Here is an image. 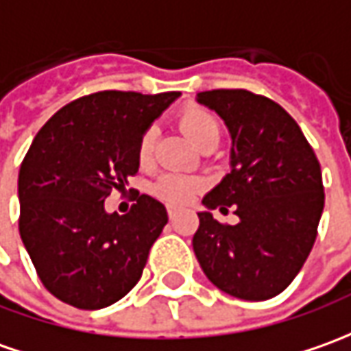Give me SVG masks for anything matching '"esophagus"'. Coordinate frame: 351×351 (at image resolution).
Returning a JSON list of instances; mask_svg holds the SVG:
<instances>
[{
	"label": "esophagus",
	"mask_w": 351,
	"mask_h": 351,
	"mask_svg": "<svg viewBox=\"0 0 351 351\" xmlns=\"http://www.w3.org/2000/svg\"><path fill=\"white\" fill-rule=\"evenodd\" d=\"M167 213H169V219H171V221H173V219H175L176 215H178V209H176V207H169V209H167Z\"/></svg>",
	"instance_id": "esophagus-1"
}]
</instances>
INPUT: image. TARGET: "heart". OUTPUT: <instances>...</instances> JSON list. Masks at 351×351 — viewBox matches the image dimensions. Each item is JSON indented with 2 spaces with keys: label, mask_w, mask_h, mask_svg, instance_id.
Here are the masks:
<instances>
[{
  "label": "heart",
  "mask_w": 351,
  "mask_h": 351,
  "mask_svg": "<svg viewBox=\"0 0 351 351\" xmlns=\"http://www.w3.org/2000/svg\"><path fill=\"white\" fill-rule=\"evenodd\" d=\"M178 125L195 145H199L204 140L211 138V136L221 134V126L215 117L211 115L207 109L199 106H190L180 111L178 115ZM157 132L154 126L145 128V132L140 138L138 144V159L142 163H149L154 157V147H156ZM204 182L194 176L178 175V173H167L163 175L156 184H154V192L159 195L161 199H165L169 204H186L195 192L202 190Z\"/></svg>",
  "instance_id": "b5f03b06"
}]
</instances>
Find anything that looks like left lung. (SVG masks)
Returning a JSON list of instances; mask_svg holds the SVG:
<instances>
[{"label": "left lung", "instance_id": "1", "mask_svg": "<svg viewBox=\"0 0 351 351\" xmlns=\"http://www.w3.org/2000/svg\"><path fill=\"white\" fill-rule=\"evenodd\" d=\"M197 104L213 109L232 138L230 173L204 197L194 254L226 294L263 302L280 294L306 263L325 207L321 165L302 128L282 107L247 90H209ZM235 206L238 226L210 209Z\"/></svg>", "mask_w": 351, "mask_h": 351}]
</instances>
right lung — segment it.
<instances>
[{
	"mask_svg": "<svg viewBox=\"0 0 351 351\" xmlns=\"http://www.w3.org/2000/svg\"><path fill=\"white\" fill-rule=\"evenodd\" d=\"M178 95L95 92L61 107L36 134L19 171V232L57 300L101 309L140 280L169 221L165 206L142 194L119 215L104 202L138 173L140 138Z\"/></svg>",
	"mask_w": 351,
	"mask_h": 351,
	"instance_id": "1",
	"label": "right lung"
}]
</instances>
